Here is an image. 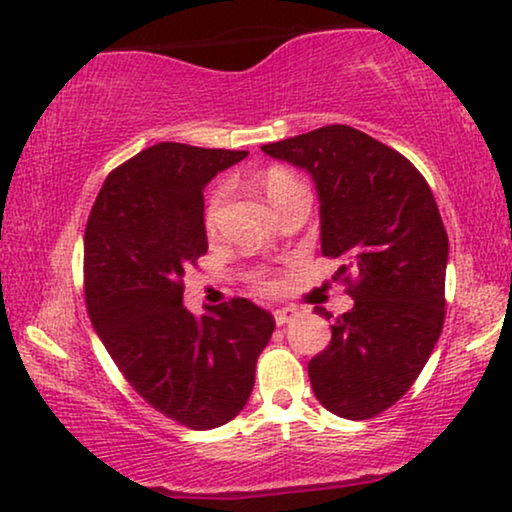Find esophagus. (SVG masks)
<instances>
[{
  "label": "esophagus",
  "instance_id": "1",
  "mask_svg": "<svg viewBox=\"0 0 512 512\" xmlns=\"http://www.w3.org/2000/svg\"><path fill=\"white\" fill-rule=\"evenodd\" d=\"M298 317V310L296 307H282V310H277L275 312V321H277V326H286V324H291L293 319Z\"/></svg>",
  "mask_w": 512,
  "mask_h": 512
}]
</instances>
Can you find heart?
I'll return each instance as SVG.
<instances>
[{"label": "heart", "instance_id": "b5f03b06", "mask_svg": "<svg viewBox=\"0 0 512 512\" xmlns=\"http://www.w3.org/2000/svg\"><path fill=\"white\" fill-rule=\"evenodd\" d=\"M300 184L293 177H289L286 172H270L268 179H265V191H268V198L270 202H275L279 195L293 191V188H298ZM221 202H223V188H219L212 195V200H209L207 205V214H205V221H207V228H214L216 226V219H219V209H221Z\"/></svg>", "mask_w": 512, "mask_h": 512}]
</instances>
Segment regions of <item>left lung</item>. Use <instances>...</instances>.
Returning <instances> with one entry per match:
<instances>
[{
  "mask_svg": "<svg viewBox=\"0 0 512 512\" xmlns=\"http://www.w3.org/2000/svg\"><path fill=\"white\" fill-rule=\"evenodd\" d=\"M261 149L310 174L321 254L345 261L335 279L354 275V307L307 363L314 396L338 417L380 415L412 387L443 331L450 244L431 188L408 158L349 125Z\"/></svg>",
  "mask_w": 512,
  "mask_h": 512,
  "instance_id": "left-lung-1",
  "label": "left lung"
}]
</instances>
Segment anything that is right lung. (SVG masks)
Masks as SVG:
<instances>
[{"mask_svg": "<svg viewBox=\"0 0 512 512\" xmlns=\"http://www.w3.org/2000/svg\"><path fill=\"white\" fill-rule=\"evenodd\" d=\"M249 151L160 142L104 181L83 235L86 305L132 389L205 431L242 412L275 319L247 298L184 307V275L207 251L205 186Z\"/></svg>", "mask_w": 512, "mask_h": 512, "instance_id": "obj_1", "label": "right lung"}]
</instances>
